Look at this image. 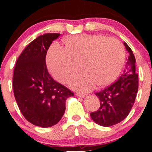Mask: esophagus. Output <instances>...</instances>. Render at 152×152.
I'll list each match as a JSON object with an SVG mask.
<instances>
[{
	"instance_id": "34e87169",
	"label": "esophagus",
	"mask_w": 152,
	"mask_h": 152,
	"mask_svg": "<svg viewBox=\"0 0 152 152\" xmlns=\"http://www.w3.org/2000/svg\"><path fill=\"white\" fill-rule=\"evenodd\" d=\"M76 96H79V97H82V98H85L86 96L85 94H82V93H76Z\"/></svg>"
}]
</instances>
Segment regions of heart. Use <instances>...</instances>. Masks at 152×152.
Segmentation results:
<instances>
[{
    "label": "heart",
    "mask_w": 152,
    "mask_h": 152,
    "mask_svg": "<svg viewBox=\"0 0 152 152\" xmlns=\"http://www.w3.org/2000/svg\"><path fill=\"white\" fill-rule=\"evenodd\" d=\"M65 48L53 45L47 62L55 79L67 83L82 66L85 70L70 82L76 90L87 92L96 84L101 87L113 83L124 65L126 51L115 38L102 34H79L65 39Z\"/></svg>",
    "instance_id": "heart-1"
}]
</instances>
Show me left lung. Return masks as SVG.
<instances>
[{
  "instance_id": "left-lung-1",
  "label": "left lung",
  "mask_w": 152,
  "mask_h": 152,
  "mask_svg": "<svg viewBox=\"0 0 152 152\" xmlns=\"http://www.w3.org/2000/svg\"><path fill=\"white\" fill-rule=\"evenodd\" d=\"M129 55L123 73L115 82L96 93L100 100L99 110L90 113L92 120L102 126H111L125 119L132 108L138 90L135 58L132 50L124 42Z\"/></svg>"
}]
</instances>
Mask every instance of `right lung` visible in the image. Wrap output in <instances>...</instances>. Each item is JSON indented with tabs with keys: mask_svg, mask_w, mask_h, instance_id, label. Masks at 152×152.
<instances>
[{
	"mask_svg": "<svg viewBox=\"0 0 152 152\" xmlns=\"http://www.w3.org/2000/svg\"><path fill=\"white\" fill-rule=\"evenodd\" d=\"M60 34H45L25 48L14 70L13 90L23 115L37 126L56 124L65 111V102L73 96L70 90L56 82L45 64L47 50Z\"/></svg>",
	"mask_w": 152,
	"mask_h": 152,
	"instance_id": "right-lung-1",
	"label": "right lung"
}]
</instances>
